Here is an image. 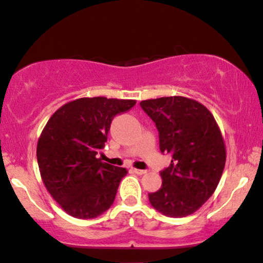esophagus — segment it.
<instances>
[{
    "mask_svg": "<svg viewBox=\"0 0 263 263\" xmlns=\"http://www.w3.org/2000/svg\"><path fill=\"white\" fill-rule=\"evenodd\" d=\"M134 173L137 174V175H143V174L147 173V170H142V169H134Z\"/></svg>",
    "mask_w": 263,
    "mask_h": 263,
    "instance_id": "esophagus-1",
    "label": "esophagus"
}]
</instances>
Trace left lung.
Returning a JSON list of instances; mask_svg holds the SVG:
<instances>
[{"instance_id": "obj_1", "label": "left lung", "mask_w": 263, "mask_h": 263, "mask_svg": "<svg viewBox=\"0 0 263 263\" xmlns=\"http://www.w3.org/2000/svg\"><path fill=\"white\" fill-rule=\"evenodd\" d=\"M156 123L162 153L172 164L160 172L162 187L148 195L151 204L166 217L192 214L216 191L226 165V144L207 107L185 97L141 101Z\"/></svg>"}]
</instances>
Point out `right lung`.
Listing matches in <instances>:
<instances>
[{
    "label": "right lung",
    "instance_id": "1",
    "mask_svg": "<svg viewBox=\"0 0 263 263\" xmlns=\"http://www.w3.org/2000/svg\"><path fill=\"white\" fill-rule=\"evenodd\" d=\"M135 104L81 98L60 107L44 127L36 147L41 179L69 216L91 219L111 207L127 170L103 163L97 154L105 147L112 119Z\"/></svg>",
    "mask_w": 263,
    "mask_h": 263
}]
</instances>
